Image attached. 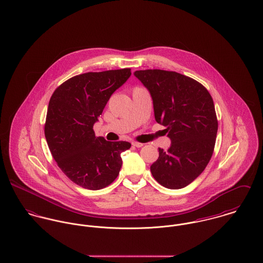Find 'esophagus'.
<instances>
[{
  "label": "esophagus",
  "mask_w": 263,
  "mask_h": 263,
  "mask_svg": "<svg viewBox=\"0 0 263 263\" xmlns=\"http://www.w3.org/2000/svg\"><path fill=\"white\" fill-rule=\"evenodd\" d=\"M132 145H133L134 147H137V148H141V147H143L145 144H142V143H139V142H133V143H132Z\"/></svg>",
  "instance_id": "1"
}]
</instances>
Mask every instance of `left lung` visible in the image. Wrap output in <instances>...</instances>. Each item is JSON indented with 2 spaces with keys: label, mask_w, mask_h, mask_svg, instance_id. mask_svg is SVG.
Masks as SVG:
<instances>
[{
  "label": "left lung",
  "mask_w": 263,
  "mask_h": 263,
  "mask_svg": "<svg viewBox=\"0 0 263 263\" xmlns=\"http://www.w3.org/2000/svg\"><path fill=\"white\" fill-rule=\"evenodd\" d=\"M135 76L150 91L155 119L171 140L159 149L153 177L164 187L190 184L208 166L215 149L218 118L208 89L194 79L172 71L142 70Z\"/></svg>",
  "instance_id": "left-lung-1"
}]
</instances>
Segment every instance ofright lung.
Segmentation results:
<instances>
[{
  "label": "right lung",
  "mask_w": 263,
  "mask_h": 263,
  "mask_svg": "<svg viewBox=\"0 0 263 263\" xmlns=\"http://www.w3.org/2000/svg\"><path fill=\"white\" fill-rule=\"evenodd\" d=\"M130 75L129 68L77 75L50 97L44 124L48 148L61 170L81 187L110 185L122 165L121 153L132 147L96 137L93 129L113 92Z\"/></svg>",
  "instance_id": "right-lung-1"
}]
</instances>
